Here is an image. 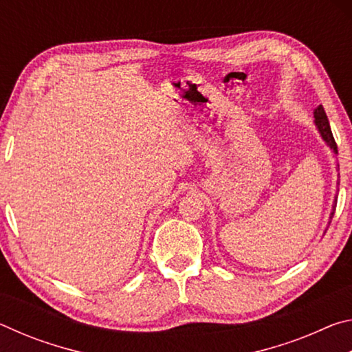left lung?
<instances>
[{
    "label": "left lung",
    "mask_w": 352,
    "mask_h": 352,
    "mask_svg": "<svg viewBox=\"0 0 352 352\" xmlns=\"http://www.w3.org/2000/svg\"><path fill=\"white\" fill-rule=\"evenodd\" d=\"M314 124L315 127H317L318 133L321 136V140H323L326 142V146L331 148L333 155H337V144H336V140H333L332 136V130H331V126H329V121H327V116L324 113V109L321 105H318L317 109L314 110ZM336 205H337V195L336 199H333V204H332V211H331V216H329V223L332 220V216L333 212H336ZM327 223V225H329Z\"/></svg>",
    "instance_id": "8db88e82"
}]
</instances>
